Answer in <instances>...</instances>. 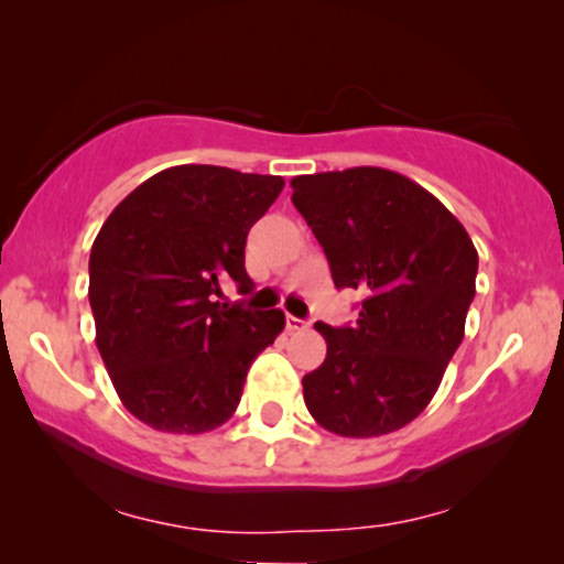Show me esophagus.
<instances>
[{"mask_svg":"<svg viewBox=\"0 0 564 564\" xmlns=\"http://www.w3.org/2000/svg\"><path fill=\"white\" fill-rule=\"evenodd\" d=\"M284 326H288L290 334H295V330H305V328H307V323H305V321H300V318H295V315H288V318H284Z\"/></svg>","mask_w":564,"mask_h":564,"instance_id":"esophagus-1","label":"esophagus"}]
</instances>
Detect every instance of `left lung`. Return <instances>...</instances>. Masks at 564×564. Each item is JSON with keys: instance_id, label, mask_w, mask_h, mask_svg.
Segmentation results:
<instances>
[{"instance_id": "8db88e82", "label": "left lung", "mask_w": 564, "mask_h": 564, "mask_svg": "<svg viewBox=\"0 0 564 564\" xmlns=\"http://www.w3.org/2000/svg\"><path fill=\"white\" fill-rule=\"evenodd\" d=\"M290 184L336 288L365 295L354 326H315L328 351L303 377L307 411L338 436L403 429L431 403L465 338L473 238L431 192L390 169L354 166Z\"/></svg>"}]
</instances>
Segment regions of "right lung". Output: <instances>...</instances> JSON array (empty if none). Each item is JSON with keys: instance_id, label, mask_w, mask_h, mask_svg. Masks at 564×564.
I'll use <instances>...</instances> for the list:
<instances>
[{"instance_id": "1", "label": "right lung", "mask_w": 564, "mask_h": 564, "mask_svg": "<svg viewBox=\"0 0 564 564\" xmlns=\"http://www.w3.org/2000/svg\"><path fill=\"white\" fill-rule=\"evenodd\" d=\"M282 176L184 164L153 174L110 213L89 253L97 349L122 405L166 434H205L241 400L282 311L220 305V282L253 288L246 236Z\"/></svg>"}]
</instances>
